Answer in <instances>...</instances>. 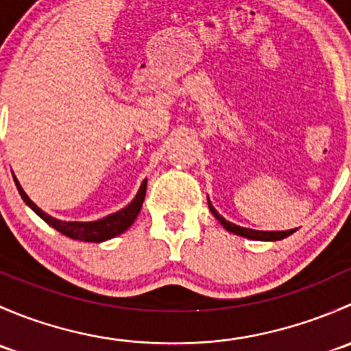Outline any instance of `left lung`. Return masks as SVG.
<instances>
[{
  "mask_svg": "<svg viewBox=\"0 0 351 351\" xmlns=\"http://www.w3.org/2000/svg\"><path fill=\"white\" fill-rule=\"evenodd\" d=\"M208 208H210L212 214L215 215V219H217V221L221 222L229 232H234V234L243 236V238H247V239H258V241H278V239H284L287 236L292 234V232H295V229H289V231H254V229L239 228V226L232 224V222L226 221L222 215H219V212L212 207L210 200H208Z\"/></svg>",
  "mask_w": 351,
  "mask_h": 351,
  "instance_id": "8db88e82",
  "label": "left lung"
}]
</instances>
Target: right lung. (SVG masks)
I'll return each mask as SVG.
<instances>
[{
    "instance_id": "1",
    "label": "right lung",
    "mask_w": 351,
    "mask_h": 351,
    "mask_svg": "<svg viewBox=\"0 0 351 351\" xmlns=\"http://www.w3.org/2000/svg\"><path fill=\"white\" fill-rule=\"evenodd\" d=\"M13 180H15V185L16 189H19L20 195H22L25 204H27L35 214L40 215L49 226L58 229L61 234L67 236V238L77 239V241H88V243L107 241V239L115 238V236L122 234L123 231H127V229L132 226V222L136 221L137 214L141 212L144 197H146V185H147V182L144 180L136 198H134L125 208L108 215V217L100 219V221H95V222H62V221H58V219L51 217V215H47L45 212H42L40 208H38L37 205L27 197V193H25L22 186H20L19 180H16L15 176H13Z\"/></svg>"
}]
</instances>
